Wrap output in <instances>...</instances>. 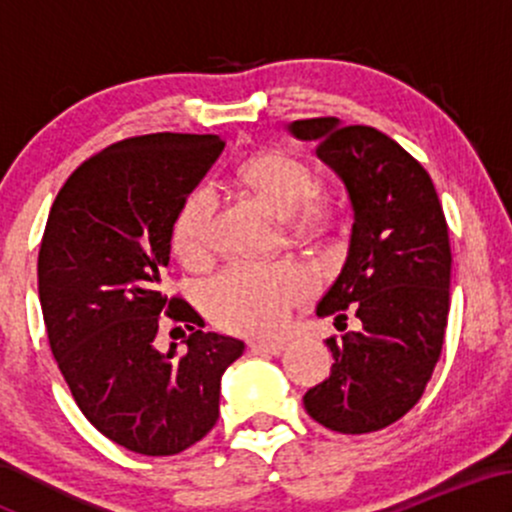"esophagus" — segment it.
Wrapping results in <instances>:
<instances>
[{
  "label": "esophagus",
  "instance_id": "obj_1",
  "mask_svg": "<svg viewBox=\"0 0 512 512\" xmlns=\"http://www.w3.org/2000/svg\"><path fill=\"white\" fill-rule=\"evenodd\" d=\"M248 346L252 354H269V356L281 354V351L286 349V344L279 342V339H255V342H250Z\"/></svg>",
  "mask_w": 512,
  "mask_h": 512
}]
</instances>
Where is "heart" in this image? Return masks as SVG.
<instances>
[{
	"label": "heart",
	"instance_id": "1",
	"mask_svg": "<svg viewBox=\"0 0 512 512\" xmlns=\"http://www.w3.org/2000/svg\"><path fill=\"white\" fill-rule=\"evenodd\" d=\"M238 182L248 187L279 216H291L296 231L330 219V202L313 192V173L284 151H264L240 163ZM211 207L207 187H197L180 202L170 226V248L185 262L202 260L209 245ZM315 279L298 262L231 264L204 289V308L223 330L240 334L274 332L284 325L291 308L313 291Z\"/></svg>",
	"mask_w": 512,
	"mask_h": 512
}]
</instances>
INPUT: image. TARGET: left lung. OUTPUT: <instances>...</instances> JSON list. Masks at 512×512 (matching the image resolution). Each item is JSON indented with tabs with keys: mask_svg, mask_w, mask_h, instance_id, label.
I'll list each match as a JSON object with an SVG mask.
<instances>
[{
	"mask_svg": "<svg viewBox=\"0 0 512 512\" xmlns=\"http://www.w3.org/2000/svg\"><path fill=\"white\" fill-rule=\"evenodd\" d=\"M289 129L317 144L354 209L349 255L317 315H334L339 325L351 305L363 325L327 339L332 373L305 392V411L337 433L380 431L419 402L443 351L448 223L431 175L387 134L342 127L337 117L296 120Z\"/></svg>",
	"mask_w": 512,
	"mask_h": 512,
	"instance_id": "left-lung-1",
	"label": "left lung"
}]
</instances>
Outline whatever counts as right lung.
Masks as SVG:
<instances>
[{"mask_svg":"<svg viewBox=\"0 0 512 512\" xmlns=\"http://www.w3.org/2000/svg\"><path fill=\"white\" fill-rule=\"evenodd\" d=\"M223 151L216 134L158 132L98 151L52 204L38 293L52 356L105 438L149 457L178 455L219 419L221 375L245 344L192 327L187 351L156 349L158 320L192 322L161 291L180 202Z\"/></svg>","mask_w":512,"mask_h":512,"instance_id":"right-lung-1","label":"right lung"}]
</instances>
